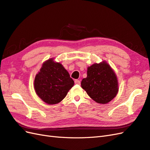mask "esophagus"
Instances as JSON below:
<instances>
[{
	"instance_id": "obj_1",
	"label": "esophagus",
	"mask_w": 150,
	"mask_h": 150,
	"mask_svg": "<svg viewBox=\"0 0 150 150\" xmlns=\"http://www.w3.org/2000/svg\"><path fill=\"white\" fill-rule=\"evenodd\" d=\"M74 83H75V84H81L80 81L78 80V79H76V80L74 81Z\"/></svg>"
}]
</instances>
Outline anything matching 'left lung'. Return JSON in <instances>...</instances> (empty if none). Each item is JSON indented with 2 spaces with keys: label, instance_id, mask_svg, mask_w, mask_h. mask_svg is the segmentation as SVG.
Segmentation results:
<instances>
[{
  "label": "left lung",
  "instance_id": "obj_1",
  "mask_svg": "<svg viewBox=\"0 0 150 150\" xmlns=\"http://www.w3.org/2000/svg\"><path fill=\"white\" fill-rule=\"evenodd\" d=\"M81 87L91 98L99 104L111 101L119 89L115 72L105 61L88 67L87 77L81 81Z\"/></svg>",
  "mask_w": 150,
  "mask_h": 150
}]
</instances>
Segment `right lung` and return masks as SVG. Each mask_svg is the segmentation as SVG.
<instances>
[{
  "label": "right lung",
  "instance_id": "add662e5",
  "mask_svg": "<svg viewBox=\"0 0 150 150\" xmlns=\"http://www.w3.org/2000/svg\"><path fill=\"white\" fill-rule=\"evenodd\" d=\"M69 72L59 62L49 59L45 61L34 79V89L38 96L48 104H55L64 99L74 86Z\"/></svg>",
  "mask_w": 150,
  "mask_h": 150
}]
</instances>
